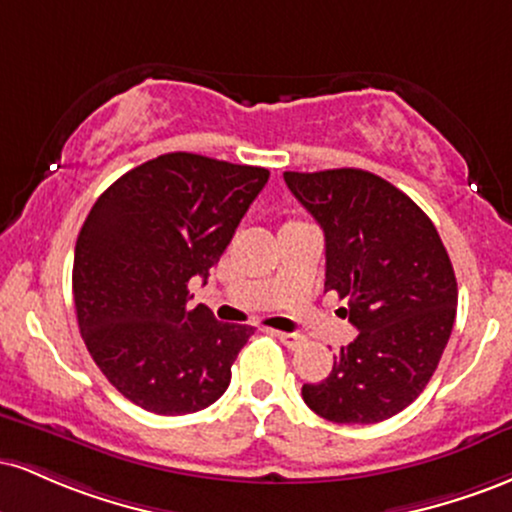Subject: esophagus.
<instances>
[{"label": "esophagus", "instance_id": "esophagus-1", "mask_svg": "<svg viewBox=\"0 0 512 512\" xmlns=\"http://www.w3.org/2000/svg\"><path fill=\"white\" fill-rule=\"evenodd\" d=\"M274 334H276V339L286 346V349H298V346L305 344L303 334H296V332H274Z\"/></svg>", "mask_w": 512, "mask_h": 512}]
</instances>
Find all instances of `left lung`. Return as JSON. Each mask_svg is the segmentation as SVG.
<instances>
[{
    "instance_id": "obj_1",
    "label": "left lung",
    "mask_w": 512,
    "mask_h": 512,
    "mask_svg": "<svg viewBox=\"0 0 512 512\" xmlns=\"http://www.w3.org/2000/svg\"><path fill=\"white\" fill-rule=\"evenodd\" d=\"M325 231V291L346 298L358 337L303 399L334 424H378L436 373L457 313V281L436 226L395 185L358 168L284 173Z\"/></svg>"
}]
</instances>
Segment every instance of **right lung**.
<instances>
[{
  "mask_svg": "<svg viewBox=\"0 0 512 512\" xmlns=\"http://www.w3.org/2000/svg\"><path fill=\"white\" fill-rule=\"evenodd\" d=\"M269 170L163 154L117 178L88 211L74 250L81 337L120 395L146 411L207 409L255 332L190 308V284L231 243Z\"/></svg>",
  "mask_w": 512,
  "mask_h": 512,
  "instance_id": "obj_1",
  "label": "right lung"
}]
</instances>
